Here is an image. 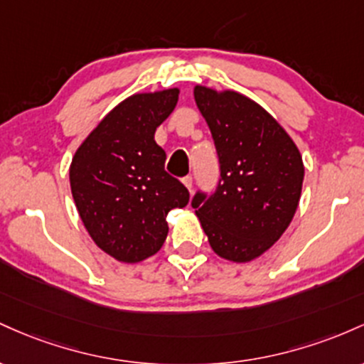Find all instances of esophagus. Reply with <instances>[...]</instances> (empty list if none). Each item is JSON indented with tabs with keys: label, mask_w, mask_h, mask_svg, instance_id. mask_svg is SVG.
<instances>
[{
	"label": "esophagus",
	"mask_w": 364,
	"mask_h": 364,
	"mask_svg": "<svg viewBox=\"0 0 364 364\" xmlns=\"http://www.w3.org/2000/svg\"><path fill=\"white\" fill-rule=\"evenodd\" d=\"M182 183L187 187V191H189V193L193 191V177H183Z\"/></svg>",
	"instance_id": "obj_1"
}]
</instances>
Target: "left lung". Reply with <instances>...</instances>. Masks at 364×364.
I'll return each instance as SVG.
<instances>
[{"label":"left lung","instance_id":"8db88e82","mask_svg":"<svg viewBox=\"0 0 364 364\" xmlns=\"http://www.w3.org/2000/svg\"><path fill=\"white\" fill-rule=\"evenodd\" d=\"M194 100L215 139L222 178L210 198L196 194L193 208L220 258L249 263L291 225L303 189V156L251 97L198 84Z\"/></svg>","mask_w":364,"mask_h":364}]
</instances>
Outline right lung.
Here are the masks:
<instances>
[{
	"label": "right lung",
	"instance_id": "1",
	"mask_svg": "<svg viewBox=\"0 0 364 364\" xmlns=\"http://www.w3.org/2000/svg\"><path fill=\"white\" fill-rule=\"evenodd\" d=\"M178 94L171 87L125 97L72 158L70 187L80 220L94 244L120 263L156 255L168 234V211L189 203V191L166 173V154L154 141Z\"/></svg>",
	"mask_w": 364,
	"mask_h": 364
}]
</instances>
